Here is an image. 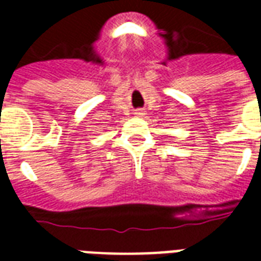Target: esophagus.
I'll use <instances>...</instances> for the list:
<instances>
[{"label": "esophagus", "instance_id": "esophagus-1", "mask_svg": "<svg viewBox=\"0 0 261 261\" xmlns=\"http://www.w3.org/2000/svg\"><path fill=\"white\" fill-rule=\"evenodd\" d=\"M136 114L137 116H142L144 113H142V110H136Z\"/></svg>", "mask_w": 261, "mask_h": 261}]
</instances>
